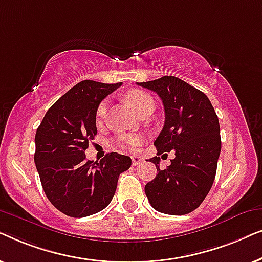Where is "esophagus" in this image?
Listing matches in <instances>:
<instances>
[{
  "label": "esophagus",
  "instance_id": "esophagus-1",
  "mask_svg": "<svg viewBox=\"0 0 262 262\" xmlns=\"http://www.w3.org/2000/svg\"><path fill=\"white\" fill-rule=\"evenodd\" d=\"M131 159H132V164H134V166H139V164L143 162V159L139 155H132Z\"/></svg>",
  "mask_w": 262,
  "mask_h": 262
}]
</instances>
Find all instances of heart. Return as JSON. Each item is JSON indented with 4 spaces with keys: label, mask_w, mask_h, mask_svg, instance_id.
Segmentation results:
<instances>
[{
    "label": "heart",
    "mask_w": 262,
    "mask_h": 262,
    "mask_svg": "<svg viewBox=\"0 0 262 262\" xmlns=\"http://www.w3.org/2000/svg\"><path fill=\"white\" fill-rule=\"evenodd\" d=\"M126 100L138 114H141L143 111L149 108V107L154 108V100L151 96L148 93L139 91V89H134V91L128 92L126 94ZM107 106H108V102L106 100L100 103L98 110H96V119L101 120L105 117ZM118 143L125 149H136L142 144V137L138 135L121 136Z\"/></svg>",
    "instance_id": "1"
}]
</instances>
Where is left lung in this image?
Returning <instances> with one entry per match:
<instances>
[{"mask_svg":"<svg viewBox=\"0 0 262 262\" xmlns=\"http://www.w3.org/2000/svg\"><path fill=\"white\" fill-rule=\"evenodd\" d=\"M137 84L157 93L163 102L166 120L154 142L157 155L175 150V159L163 170L159 156L149 160L159 173L145 185V194L159 212H192L205 199L216 177L222 146L217 114L203 92L175 76Z\"/></svg>","mask_w":262,"mask_h":262,"instance_id":"8db88e82","label":"left lung"}]
</instances>
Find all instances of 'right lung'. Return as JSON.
<instances>
[{
  "mask_svg": "<svg viewBox=\"0 0 262 262\" xmlns=\"http://www.w3.org/2000/svg\"><path fill=\"white\" fill-rule=\"evenodd\" d=\"M121 84L80 82L50 107L37 128L34 162L42 189L67 216L87 217L105 209L119 175L131 167L130 157L118 152L107 154L100 162L84 154L98 134L100 102Z\"/></svg>",
  "mask_w": 262,
  "mask_h": 262,
  "instance_id": "right-lung-1",
  "label": "right lung"
}]
</instances>
